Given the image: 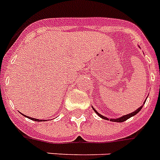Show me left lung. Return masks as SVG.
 I'll list each match as a JSON object with an SVG mask.
<instances>
[{
    "mask_svg": "<svg viewBox=\"0 0 160 160\" xmlns=\"http://www.w3.org/2000/svg\"><path fill=\"white\" fill-rule=\"evenodd\" d=\"M145 101H146V100H145ZM145 101H144V103H145ZM142 107H143V105H141V106L139 107V109H137L136 110H134V112H132V113H130V114H125V115H123V116L120 117V118H118V119H109V118H107V117L103 116L102 114H100V113H98V112L96 111V110H95V108H93V109H94V111H95V113H96V114H97L98 115H99V116L101 117L102 119H107V120H110V121H113V122H124V121H125L126 119H129V118H131L132 116H134V115H135V114H136L137 113H139V112L140 111V109H142Z\"/></svg>",
    "mask_w": 160,
    "mask_h": 160,
    "instance_id": "left-lung-1",
    "label": "left lung"
}]
</instances>
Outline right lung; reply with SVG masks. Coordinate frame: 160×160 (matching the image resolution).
<instances>
[{"instance_id": "add662e5", "label": "right lung", "mask_w": 160, "mask_h": 160, "mask_svg": "<svg viewBox=\"0 0 160 160\" xmlns=\"http://www.w3.org/2000/svg\"><path fill=\"white\" fill-rule=\"evenodd\" d=\"M24 116H26V115H25V114H24ZM26 117H27V118H28V119H31V120H35V121H41V119H34V118H31V117H29V116H26Z\"/></svg>"}]
</instances>
